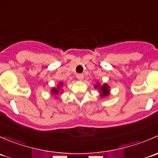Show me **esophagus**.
Returning a JSON list of instances; mask_svg holds the SVG:
<instances>
[{
	"label": "esophagus",
	"mask_w": 158,
	"mask_h": 158,
	"mask_svg": "<svg viewBox=\"0 0 158 158\" xmlns=\"http://www.w3.org/2000/svg\"><path fill=\"white\" fill-rule=\"evenodd\" d=\"M76 78H77L79 80H82L84 78V75L82 73H79V74L76 75Z\"/></svg>",
	"instance_id": "34e87169"
}]
</instances>
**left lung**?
Segmentation results:
<instances>
[{"label":"left lung","instance_id":"8db88e82","mask_svg":"<svg viewBox=\"0 0 158 158\" xmlns=\"http://www.w3.org/2000/svg\"><path fill=\"white\" fill-rule=\"evenodd\" d=\"M95 88H99L100 92L102 94V96L105 97V96H107L109 93V86H108L106 84H104L102 86H100V83H98V85H95Z\"/></svg>","mask_w":158,"mask_h":158}]
</instances>
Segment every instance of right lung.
<instances>
[{
	"label": "right lung",
	"instance_id": "obj_1",
	"mask_svg": "<svg viewBox=\"0 0 158 158\" xmlns=\"http://www.w3.org/2000/svg\"><path fill=\"white\" fill-rule=\"evenodd\" d=\"M62 85H63V83H60V84H59V85H58V88H57V89H52V90H51L52 93V94H56H56H58L59 92H60V86H61Z\"/></svg>",
	"mask_w": 158,
	"mask_h": 158
}]
</instances>
